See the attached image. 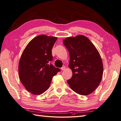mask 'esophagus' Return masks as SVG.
I'll return each mask as SVG.
<instances>
[{
  "mask_svg": "<svg viewBox=\"0 0 121 121\" xmlns=\"http://www.w3.org/2000/svg\"><path fill=\"white\" fill-rule=\"evenodd\" d=\"M65 66H63V67H61V69L62 71H64V70H65Z\"/></svg>",
  "mask_w": 121,
  "mask_h": 121,
  "instance_id": "esophagus-1",
  "label": "esophagus"
}]
</instances>
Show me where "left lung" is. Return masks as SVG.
<instances>
[{"mask_svg":"<svg viewBox=\"0 0 121 121\" xmlns=\"http://www.w3.org/2000/svg\"><path fill=\"white\" fill-rule=\"evenodd\" d=\"M63 43L69 54V65L73 73L67 82L71 88L82 95L96 89L103 75V64L100 54L89 39L83 35L68 37Z\"/></svg>","mask_w":121,"mask_h":121,"instance_id":"8db88e82","label":"left lung"}]
</instances>
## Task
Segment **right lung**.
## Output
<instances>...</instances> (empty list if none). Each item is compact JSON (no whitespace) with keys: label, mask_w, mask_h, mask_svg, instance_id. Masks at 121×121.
Returning <instances> with one entry per match:
<instances>
[{"label":"right lung","mask_w":121,"mask_h":121,"mask_svg":"<svg viewBox=\"0 0 121 121\" xmlns=\"http://www.w3.org/2000/svg\"><path fill=\"white\" fill-rule=\"evenodd\" d=\"M57 38L40 35L26 47L21 56L19 74L29 92L40 95L49 88L53 77L60 71L51 64L52 48Z\"/></svg>","instance_id":"obj_1"}]
</instances>
